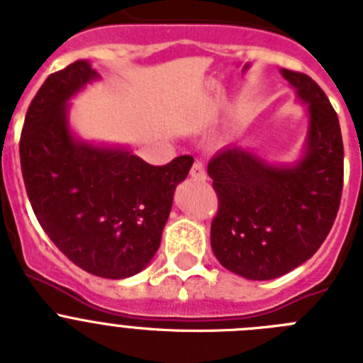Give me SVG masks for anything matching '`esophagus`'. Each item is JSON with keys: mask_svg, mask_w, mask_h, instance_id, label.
<instances>
[{"mask_svg": "<svg viewBox=\"0 0 363 363\" xmlns=\"http://www.w3.org/2000/svg\"><path fill=\"white\" fill-rule=\"evenodd\" d=\"M191 176L194 179H200V182H205L207 179V171H205V165L201 162H196L191 169Z\"/></svg>", "mask_w": 363, "mask_h": 363, "instance_id": "34e87169", "label": "esophagus"}]
</instances>
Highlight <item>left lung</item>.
I'll use <instances>...</instances> for the list:
<instances>
[{"instance_id": "1", "label": "left lung", "mask_w": 363, "mask_h": 363, "mask_svg": "<svg viewBox=\"0 0 363 363\" xmlns=\"http://www.w3.org/2000/svg\"><path fill=\"white\" fill-rule=\"evenodd\" d=\"M281 72L309 104L303 160L294 167H272L227 147L207 167L218 196L211 245L223 267L249 280L287 274L318 251L344 189V142L331 101L307 74Z\"/></svg>"}]
</instances>
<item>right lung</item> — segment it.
<instances>
[{
  "label": "right lung",
  "instance_id": "right-lung-1",
  "mask_svg": "<svg viewBox=\"0 0 363 363\" xmlns=\"http://www.w3.org/2000/svg\"><path fill=\"white\" fill-rule=\"evenodd\" d=\"M98 74L74 62L50 74L28 105L19 158L32 211L67 258L99 278L133 277L162 242L172 194L192 156L150 165L129 150L79 143L67 99Z\"/></svg>",
  "mask_w": 363,
  "mask_h": 363
}]
</instances>
